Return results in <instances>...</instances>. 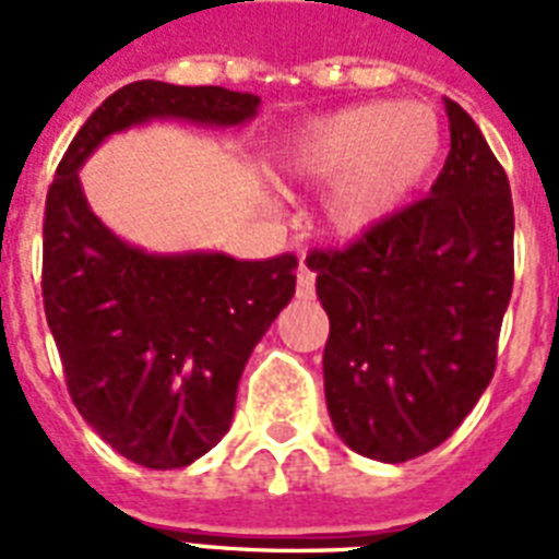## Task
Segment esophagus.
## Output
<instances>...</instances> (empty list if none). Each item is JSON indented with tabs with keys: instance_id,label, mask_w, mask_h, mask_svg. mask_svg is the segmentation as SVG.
<instances>
[{
	"instance_id": "esophagus-1",
	"label": "esophagus",
	"mask_w": 559,
	"mask_h": 559,
	"mask_svg": "<svg viewBox=\"0 0 559 559\" xmlns=\"http://www.w3.org/2000/svg\"><path fill=\"white\" fill-rule=\"evenodd\" d=\"M313 284H316V275L307 270L305 263L298 266L296 272V296L298 298H313Z\"/></svg>"
}]
</instances>
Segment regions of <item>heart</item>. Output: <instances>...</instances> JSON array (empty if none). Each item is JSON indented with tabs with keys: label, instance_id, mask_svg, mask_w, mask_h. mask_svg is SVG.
I'll use <instances>...</instances> for the list:
<instances>
[{
	"label": "heart",
	"instance_id": "1",
	"mask_svg": "<svg viewBox=\"0 0 559 559\" xmlns=\"http://www.w3.org/2000/svg\"><path fill=\"white\" fill-rule=\"evenodd\" d=\"M441 124L420 104H354L289 130L266 159L278 186H324V235L354 243L397 211L441 156Z\"/></svg>",
	"mask_w": 559,
	"mask_h": 559
}]
</instances>
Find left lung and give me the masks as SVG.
<instances>
[{"mask_svg": "<svg viewBox=\"0 0 559 559\" xmlns=\"http://www.w3.org/2000/svg\"><path fill=\"white\" fill-rule=\"evenodd\" d=\"M450 156L429 197L342 252H313L331 319L324 400L350 450L382 464L443 443L490 385L513 289V202L478 124L443 98Z\"/></svg>", "mask_w": 559, "mask_h": 559, "instance_id": "left-lung-1", "label": "left lung"}]
</instances>
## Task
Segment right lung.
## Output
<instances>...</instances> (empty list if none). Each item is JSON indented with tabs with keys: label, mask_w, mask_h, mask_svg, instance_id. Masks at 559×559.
Segmentation results:
<instances>
[{
	"label": "right lung",
	"mask_w": 559,
	"mask_h": 559,
	"mask_svg": "<svg viewBox=\"0 0 559 559\" xmlns=\"http://www.w3.org/2000/svg\"><path fill=\"white\" fill-rule=\"evenodd\" d=\"M258 109V95L223 86L127 83L86 118L48 188L43 301L66 385L83 420L142 467H188L228 432L240 373L296 293L298 261L147 252L90 209L81 168L133 127L226 130Z\"/></svg>",
	"instance_id": "add662e5"
}]
</instances>
